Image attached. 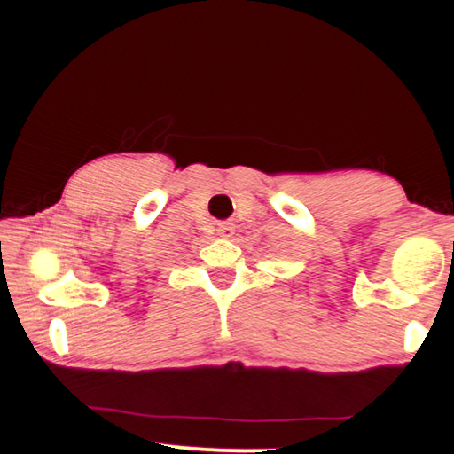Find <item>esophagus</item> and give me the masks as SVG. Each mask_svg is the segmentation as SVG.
<instances>
[{"label": "esophagus", "instance_id": "34e87169", "mask_svg": "<svg viewBox=\"0 0 454 454\" xmlns=\"http://www.w3.org/2000/svg\"><path fill=\"white\" fill-rule=\"evenodd\" d=\"M218 234H220L222 238H230V236L234 234V226L228 224V222H224V224L218 226Z\"/></svg>", "mask_w": 454, "mask_h": 454}]
</instances>
